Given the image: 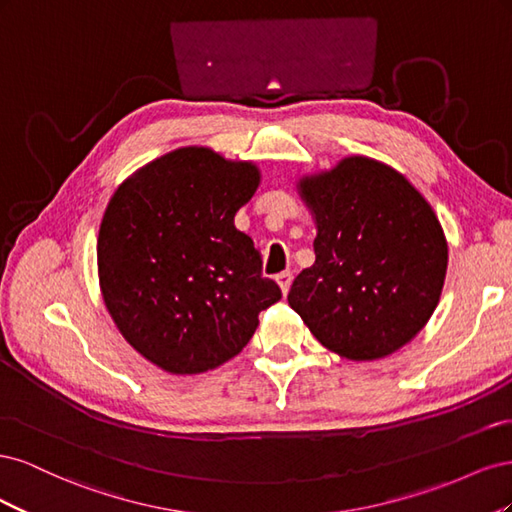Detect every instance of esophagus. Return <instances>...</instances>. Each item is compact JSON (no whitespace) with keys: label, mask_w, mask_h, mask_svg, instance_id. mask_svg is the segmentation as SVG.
Instances as JSON below:
<instances>
[{"label":"esophagus","mask_w":512,"mask_h":512,"mask_svg":"<svg viewBox=\"0 0 512 512\" xmlns=\"http://www.w3.org/2000/svg\"><path fill=\"white\" fill-rule=\"evenodd\" d=\"M277 284H280V288H282V292L286 294L288 290H290V284H292V273L290 271H282V273H277Z\"/></svg>","instance_id":"34e87169"}]
</instances>
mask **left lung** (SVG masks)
Wrapping results in <instances>:
<instances>
[{
  "label": "left lung",
  "instance_id": "8db88e82",
  "mask_svg": "<svg viewBox=\"0 0 512 512\" xmlns=\"http://www.w3.org/2000/svg\"><path fill=\"white\" fill-rule=\"evenodd\" d=\"M301 196L316 215V262L292 282L290 307L346 359L374 361L406 346L436 309L448 262L427 200L363 156L303 177Z\"/></svg>",
  "mask_w": 512,
  "mask_h": 512
}]
</instances>
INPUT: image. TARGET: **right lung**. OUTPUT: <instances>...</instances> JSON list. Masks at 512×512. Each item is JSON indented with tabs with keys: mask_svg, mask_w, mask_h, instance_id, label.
Returning a JSON list of instances; mask_svg holds the SVG:
<instances>
[{
	"mask_svg": "<svg viewBox=\"0 0 512 512\" xmlns=\"http://www.w3.org/2000/svg\"><path fill=\"white\" fill-rule=\"evenodd\" d=\"M260 183L252 162L183 147L123 181L98 237L102 297L117 329L170 374H200L250 342L282 290L235 213Z\"/></svg>",
	"mask_w": 512,
	"mask_h": 512,
	"instance_id": "1",
	"label": "right lung"
}]
</instances>
